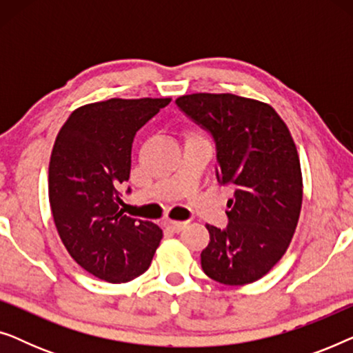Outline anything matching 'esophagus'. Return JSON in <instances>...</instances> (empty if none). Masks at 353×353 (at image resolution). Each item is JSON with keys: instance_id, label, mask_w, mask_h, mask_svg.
<instances>
[{"instance_id": "esophagus-1", "label": "esophagus", "mask_w": 353, "mask_h": 353, "mask_svg": "<svg viewBox=\"0 0 353 353\" xmlns=\"http://www.w3.org/2000/svg\"><path fill=\"white\" fill-rule=\"evenodd\" d=\"M186 225H188V221H173V220L165 221V226L167 228H170L173 233H180V231L185 228Z\"/></svg>"}]
</instances>
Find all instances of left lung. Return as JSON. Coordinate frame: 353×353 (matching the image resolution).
<instances>
[{
	"mask_svg": "<svg viewBox=\"0 0 353 353\" xmlns=\"http://www.w3.org/2000/svg\"><path fill=\"white\" fill-rule=\"evenodd\" d=\"M175 103L214 138L216 180L234 190L226 228L207 225L202 270L230 286L257 281L286 252L301 215L302 173L291 133L272 105L255 99L197 93Z\"/></svg>",
	"mask_w": 353,
	"mask_h": 353,
	"instance_id": "left-lung-1",
	"label": "left lung"
}]
</instances>
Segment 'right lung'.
<instances>
[{"instance_id":"1","label":"right lung","mask_w":353,"mask_h":353,"mask_svg":"<svg viewBox=\"0 0 353 353\" xmlns=\"http://www.w3.org/2000/svg\"><path fill=\"white\" fill-rule=\"evenodd\" d=\"M168 103L114 98L88 104L57 133L48 183L52 219L72 259L104 281L143 274L162 239L152 221L123 214L120 186L130 178L134 134Z\"/></svg>"}]
</instances>
